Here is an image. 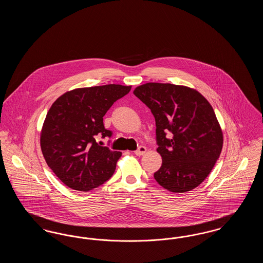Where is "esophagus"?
Wrapping results in <instances>:
<instances>
[{"instance_id":"34e87169","label":"esophagus","mask_w":263,"mask_h":263,"mask_svg":"<svg viewBox=\"0 0 263 263\" xmlns=\"http://www.w3.org/2000/svg\"><path fill=\"white\" fill-rule=\"evenodd\" d=\"M146 152H147V148H146V147L140 146L137 150L135 151V154H136L137 156H142V155H144Z\"/></svg>"}]
</instances>
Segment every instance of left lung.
I'll return each mask as SVG.
<instances>
[{"mask_svg": "<svg viewBox=\"0 0 263 263\" xmlns=\"http://www.w3.org/2000/svg\"><path fill=\"white\" fill-rule=\"evenodd\" d=\"M133 93L156 120L158 153L163 163L157 182L175 193L197 187L211 173L223 147V133L211 104L193 88L148 83Z\"/></svg>", "mask_w": 263, "mask_h": 263, "instance_id": "left-lung-1", "label": "left lung"}]
</instances>
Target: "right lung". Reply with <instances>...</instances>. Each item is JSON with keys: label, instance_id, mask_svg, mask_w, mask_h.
<instances>
[{"label": "right lung", "instance_id": "obj_1", "mask_svg": "<svg viewBox=\"0 0 263 263\" xmlns=\"http://www.w3.org/2000/svg\"><path fill=\"white\" fill-rule=\"evenodd\" d=\"M130 89L121 85L76 88L52 104L40 146L48 166L68 187L88 191L112 176L121 152L100 146L96 138L112 136L103 116Z\"/></svg>", "mask_w": 263, "mask_h": 263}]
</instances>
